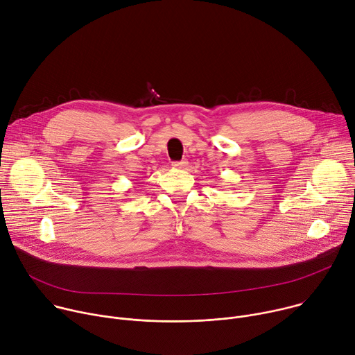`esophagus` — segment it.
Returning a JSON list of instances; mask_svg holds the SVG:
<instances>
[{"label":"esophagus","instance_id":"1","mask_svg":"<svg viewBox=\"0 0 355 355\" xmlns=\"http://www.w3.org/2000/svg\"><path fill=\"white\" fill-rule=\"evenodd\" d=\"M187 164H188V163H187L185 160H181V162H174V163H173V167H174V168H184Z\"/></svg>","mask_w":355,"mask_h":355}]
</instances>
